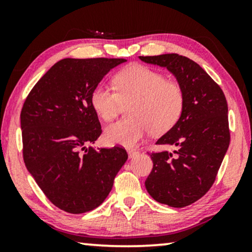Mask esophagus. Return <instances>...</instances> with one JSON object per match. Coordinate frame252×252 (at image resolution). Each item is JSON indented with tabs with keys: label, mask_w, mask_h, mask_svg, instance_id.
Segmentation results:
<instances>
[{
	"label": "esophagus",
	"mask_w": 252,
	"mask_h": 252,
	"mask_svg": "<svg viewBox=\"0 0 252 252\" xmlns=\"http://www.w3.org/2000/svg\"><path fill=\"white\" fill-rule=\"evenodd\" d=\"M127 154H128L129 158H133V157H135L139 153H137V151L134 150V149H128V150H127Z\"/></svg>",
	"instance_id": "obj_1"
}]
</instances>
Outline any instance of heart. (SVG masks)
<instances>
[{"instance_id":"obj_1","label":"heart","mask_w":252,"mask_h":252,"mask_svg":"<svg viewBox=\"0 0 252 252\" xmlns=\"http://www.w3.org/2000/svg\"><path fill=\"white\" fill-rule=\"evenodd\" d=\"M115 89L99 84L93 89L91 103L99 118L110 122L127 104L128 117L105 128L109 144L133 147L146 134L158 135L170 130L180 119L185 105L181 86L166 80L159 72L143 65H132L113 78Z\"/></svg>"}]
</instances>
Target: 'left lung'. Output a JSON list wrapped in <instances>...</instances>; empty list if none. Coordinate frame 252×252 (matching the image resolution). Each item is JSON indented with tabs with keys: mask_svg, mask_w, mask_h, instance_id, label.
Segmentation results:
<instances>
[{
	"mask_svg": "<svg viewBox=\"0 0 252 252\" xmlns=\"http://www.w3.org/2000/svg\"><path fill=\"white\" fill-rule=\"evenodd\" d=\"M139 58L166 67L184 89L180 119L156 142L174 150L150 155L154 167L146 180L147 191L155 201L184 208L209 191L228 149L226 97L213 79L188 57L164 54Z\"/></svg>",
	"mask_w": 252,
	"mask_h": 252,
	"instance_id": "8db88e82",
	"label": "left lung"
}]
</instances>
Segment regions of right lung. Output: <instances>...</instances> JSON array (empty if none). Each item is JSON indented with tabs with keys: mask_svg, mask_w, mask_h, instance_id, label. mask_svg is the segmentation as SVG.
Returning <instances> with one entry per match:
<instances>
[{
	"mask_svg": "<svg viewBox=\"0 0 252 252\" xmlns=\"http://www.w3.org/2000/svg\"><path fill=\"white\" fill-rule=\"evenodd\" d=\"M124 58H64L36 82L20 113L23 156L48 199L68 213L101 205L128 155L88 147L101 135L91 95Z\"/></svg>",
	"mask_w": 252,
	"mask_h": 252,
	"instance_id": "obj_1",
	"label": "right lung"
}]
</instances>
